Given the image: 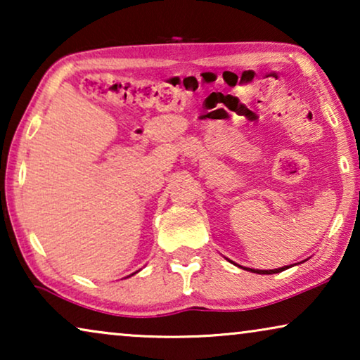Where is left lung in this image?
I'll return each instance as SVG.
<instances>
[{
    "mask_svg": "<svg viewBox=\"0 0 360 360\" xmlns=\"http://www.w3.org/2000/svg\"><path fill=\"white\" fill-rule=\"evenodd\" d=\"M285 269H288V265H287V267H280V269H274V270H255V269H250V272H254V274H262V275H270V274L283 272ZM245 270H249V269H245Z\"/></svg>",
    "mask_w": 360,
    "mask_h": 360,
    "instance_id": "8db88e82",
    "label": "left lung"
}]
</instances>
